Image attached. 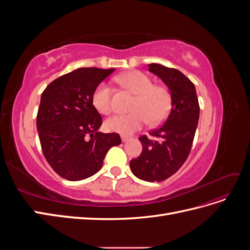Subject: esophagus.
I'll return each mask as SVG.
<instances>
[{
	"label": "esophagus",
	"mask_w": 250,
	"mask_h": 250,
	"mask_svg": "<svg viewBox=\"0 0 250 250\" xmlns=\"http://www.w3.org/2000/svg\"><path fill=\"white\" fill-rule=\"evenodd\" d=\"M121 139H122V142H123V143H126V142L129 141V138L125 137V135H122V137H121Z\"/></svg>",
	"instance_id": "1"
}]
</instances>
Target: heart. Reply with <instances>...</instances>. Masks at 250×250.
Listing matches in <instances>:
<instances>
[{"label": "heart", "instance_id": "b5f03b06", "mask_svg": "<svg viewBox=\"0 0 250 250\" xmlns=\"http://www.w3.org/2000/svg\"><path fill=\"white\" fill-rule=\"evenodd\" d=\"M118 81L137 95L131 105L130 113L127 115H116L110 117L105 122L107 129L124 135L131 134L147 123H160L168 115L171 106L170 95L167 89L153 85L147 75L140 71L127 72L118 77ZM92 102L95 108L102 115L110 113L111 93L106 82H101L96 87L92 96Z\"/></svg>", "mask_w": 250, "mask_h": 250}]
</instances>
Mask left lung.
<instances>
[{"instance_id":"obj_1","label":"left lung","mask_w":250,"mask_h":250,"mask_svg":"<svg viewBox=\"0 0 250 250\" xmlns=\"http://www.w3.org/2000/svg\"><path fill=\"white\" fill-rule=\"evenodd\" d=\"M149 72L168 86L171 109L163 126L139 140L143 150L130 161L131 172L138 178L163 181L172 176L184 165L191 151L199 120V103L193 82L176 69L160 63L148 64Z\"/></svg>"}]
</instances>
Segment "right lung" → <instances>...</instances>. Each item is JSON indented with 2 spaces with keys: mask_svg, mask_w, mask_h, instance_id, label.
<instances>
[{
  "mask_svg": "<svg viewBox=\"0 0 250 250\" xmlns=\"http://www.w3.org/2000/svg\"><path fill=\"white\" fill-rule=\"evenodd\" d=\"M115 69L79 67L43 90L36 127L44 157L59 176L78 181L93 176L107 151L121 144L118 133L99 130L102 117L92 96Z\"/></svg>",
  "mask_w": 250,
  "mask_h": 250,
  "instance_id": "1",
  "label": "right lung"
}]
</instances>
